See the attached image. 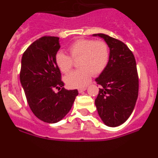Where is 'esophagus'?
I'll list each match as a JSON object with an SVG mask.
<instances>
[{"label": "esophagus", "instance_id": "1", "mask_svg": "<svg viewBox=\"0 0 158 158\" xmlns=\"http://www.w3.org/2000/svg\"><path fill=\"white\" fill-rule=\"evenodd\" d=\"M86 89H87V88L86 87H83V88H80V89H78V92H79V93H83L84 91H85L86 90Z\"/></svg>", "mask_w": 158, "mask_h": 158}]
</instances>
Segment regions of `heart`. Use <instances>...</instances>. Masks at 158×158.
I'll return each mask as SVG.
<instances>
[{"instance_id":"heart-1","label":"heart","mask_w":158,"mask_h":158,"mask_svg":"<svg viewBox=\"0 0 158 158\" xmlns=\"http://www.w3.org/2000/svg\"><path fill=\"white\" fill-rule=\"evenodd\" d=\"M71 57L62 51L55 54V63L64 73H68L74 64V60H79L81 69L70 73L65 77L66 85L70 88L85 86L91 80L93 74L99 75L105 69L110 52L109 47L104 41L93 40H79L69 47Z\"/></svg>"}]
</instances>
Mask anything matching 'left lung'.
<instances>
[{"label":"left lung","mask_w":158,"mask_h":158,"mask_svg":"<svg viewBox=\"0 0 158 158\" xmlns=\"http://www.w3.org/2000/svg\"><path fill=\"white\" fill-rule=\"evenodd\" d=\"M102 38L110 49L108 63L96 79L101 85L95 100L96 109L105 125L118 127L127 120L139 96V76L136 62L127 46L104 34Z\"/></svg>","instance_id":"1"}]
</instances>
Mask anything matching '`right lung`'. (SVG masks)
Returning <instances> with one entry per match:
<instances>
[{"instance_id": "right-lung-1", "label": "right lung", "mask_w": 158, "mask_h": 158, "mask_svg": "<svg viewBox=\"0 0 158 158\" xmlns=\"http://www.w3.org/2000/svg\"><path fill=\"white\" fill-rule=\"evenodd\" d=\"M60 47L58 37L43 36L27 47L21 60L19 79L29 107L38 118L48 123L62 120L78 95L77 89L63 87L54 60Z\"/></svg>"}]
</instances>
